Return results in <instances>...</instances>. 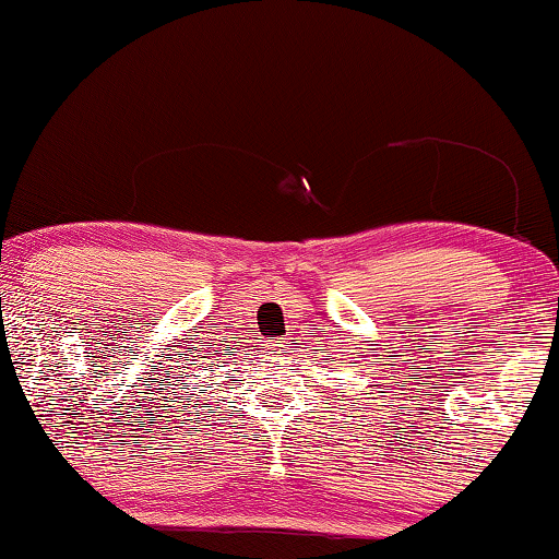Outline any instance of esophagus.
<instances>
[{
	"instance_id": "esophagus-1",
	"label": "esophagus",
	"mask_w": 559,
	"mask_h": 559,
	"mask_svg": "<svg viewBox=\"0 0 559 559\" xmlns=\"http://www.w3.org/2000/svg\"><path fill=\"white\" fill-rule=\"evenodd\" d=\"M295 338H289V335H287V338H280L277 343H274V346H277V350H280V354H295Z\"/></svg>"
}]
</instances>
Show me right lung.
Segmentation results:
<instances>
[{"mask_svg": "<svg viewBox=\"0 0 559 559\" xmlns=\"http://www.w3.org/2000/svg\"><path fill=\"white\" fill-rule=\"evenodd\" d=\"M201 358H209V356H201Z\"/></svg>", "mask_w": 559, "mask_h": 559, "instance_id": "obj_1", "label": "right lung"}]
</instances>
